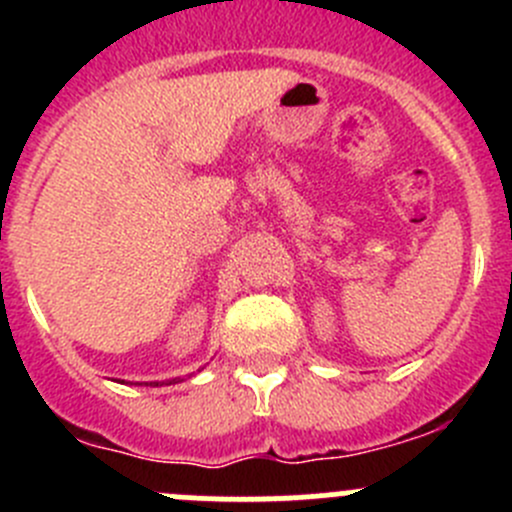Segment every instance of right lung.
Segmentation results:
<instances>
[{
    "label": "right lung",
    "instance_id": "add662e5",
    "mask_svg": "<svg viewBox=\"0 0 512 512\" xmlns=\"http://www.w3.org/2000/svg\"><path fill=\"white\" fill-rule=\"evenodd\" d=\"M178 381H183V379H170L168 384H178ZM151 386H158V381H151Z\"/></svg>",
    "mask_w": 512,
    "mask_h": 512
}]
</instances>
